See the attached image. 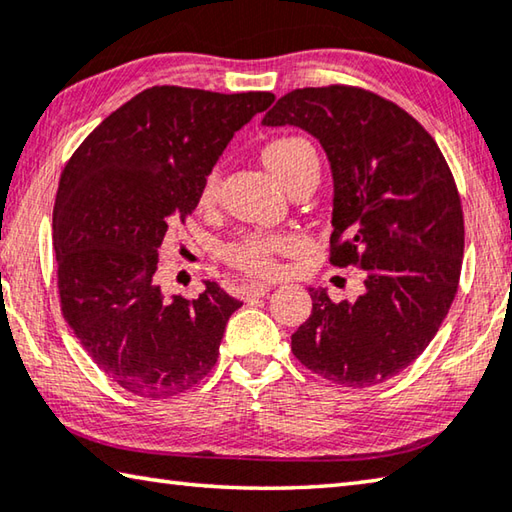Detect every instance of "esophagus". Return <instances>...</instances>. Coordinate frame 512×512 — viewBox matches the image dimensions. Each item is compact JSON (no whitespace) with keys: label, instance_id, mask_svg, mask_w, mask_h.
Wrapping results in <instances>:
<instances>
[{"label":"esophagus","instance_id":"obj_1","mask_svg":"<svg viewBox=\"0 0 512 512\" xmlns=\"http://www.w3.org/2000/svg\"><path fill=\"white\" fill-rule=\"evenodd\" d=\"M268 291H271V288H268L266 284L250 282V284L241 286V300H244V302H253V300H257V297H264Z\"/></svg>","mask_w":512,"mask_h":512}]
</instances>
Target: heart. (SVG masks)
Segmentation results:
<instances>
[{"instance_id":"1","label":"heart","mask_w":512,"mask_h":512,"mask_svg":"<svg viewBox=\"0 0 512 512\" xmlns=\"http://www.w3.org/2000/svg\"><path fill=\"white\" fill-rule=\"evenodd\" d=\"M262 159L268 170H271L277 179L284 185L293 179L297 172L302 170H318V154H315L313 145L302 136H280L275 141L266 143ZM217 174L212 172L201 190V201L210 203L217 194ZM293 246L291 237L284 235H266V232H244L237 239L228 241L221 250L226 262L244 271L248 275H273L275 273V255L284 253Z\"/></svg>"}]
</instances>
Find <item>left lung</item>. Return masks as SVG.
<instances>
[{
  "label": "left lung",
  "mask_w": 512,
  "mask_h": 512,
  "mask_svg": "<svg viewBox=\"0 0 512 512\" xmlns=\"http://www.w3.org/2000/svg\"><path fill=\"white\" fill-rule=\"evenodd\" d=\"M320 141L333 174V266H356L362 295L333 302L309 288L313 311L291 336L293 356L342 387L385 383L410 367L457 295L463 210L457 183L416 118L374 91L295 89L262 118Z\"/></svg>",
  "instance_id": "8db88e82"
}]
</instances>
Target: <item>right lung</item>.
<instances>
[{
  "label": "right lung",
  "instance_id": "1",
  "mask_svg": "<svg viewBox=\"0 0 512 512\" xmlns=\"http://www.w3.org/2000/svg\"><path fill=\"white\" fill-rule=\"evenodd\" d=\"M268 91L150 87L91 132L62 170L53 208L62 315L127 392L167 398L199 383L241 302L217 282L197 300L154 282L167 226L185 221L237 129Z\"/></svg>",
  "mask_w": 512,
  "mask_h": 512
}]
</instances>
